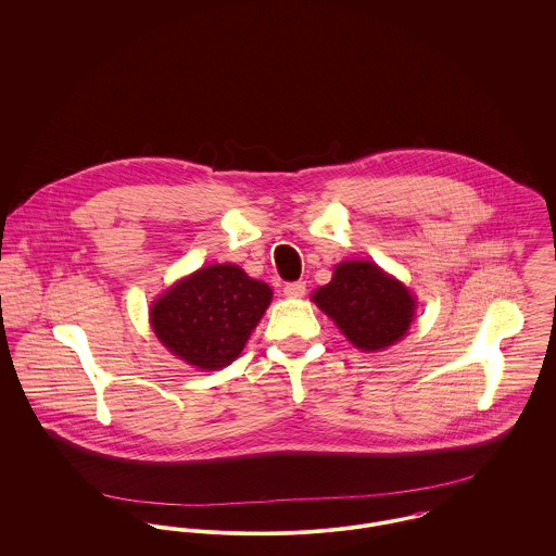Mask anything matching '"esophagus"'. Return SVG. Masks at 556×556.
<instances>
[{
  "label": "esophagus",
  "instance_id": "1",
  "mask_svg": "<svg viewBox=\"0 0 556 556\" xmlns=\"http://www.w3.org/2000/svg\"><path fill=\"white\" fill-rule=\"evenodd\" d=\"M285 295H287V298H304V295H306V282H304V280L287 282V285H285Z\"/></svg>",
  "mask_w": 556,
  "mask_h": 556
}]
</instances>
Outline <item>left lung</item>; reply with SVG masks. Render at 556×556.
<instances>
[{"label":"left lung","mask_w":556,"mask_h":556,"mask_svg":"<svg viewBox=\"0 0 556 556\" xmlns=\"http://www.w3.org/2000/svg\"><path fill=\"white\" fill-rule=\"evenodd\" d=\"M318 308L364 351L394 344L410 325L415 302L406 287L370 261H346L313 295Z\"/></svg>","instance_id":"1"}]
</instances>
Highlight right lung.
Masks as SVG:
<instances>
[{
  "mask_svg": "<svg viewBox=\"0 0 556 556\" xmlns=\"http://www.w3.org/2000/svg\"><path fill=\"white\" fill-rule=\"evenodd\" d=\"M271 289L238 265H210L179 280L152 306L162 344L203 370L229 366L265 315Z\"/></svg>",
  "mask_w": 556,
  "mask_h": 556,
  "instance_id": "obj_1",
  "label": "right lung"
}]
</instances>
